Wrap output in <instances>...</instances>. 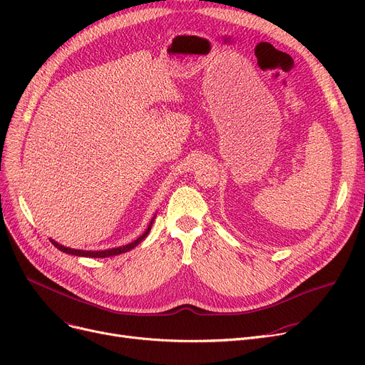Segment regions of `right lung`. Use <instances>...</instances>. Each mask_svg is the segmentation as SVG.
Masks as SVG:
<instances>
[{
  "instance_id": "add662e5",
  "label": "right lung",
  "mask_w": 365,
  "mask_h": 365,
  "mask_svg": "<svg viewBox=\"0 0 365 365\" xmlns=\"http://www.w3.org/2000/svg\"><path fill=\"white\" fill-rule=\"evenodd\" d=\"M150 227H152V222L149 223V226H148V229H146V232H145L143 235H140L136 241H133V242H130V244H127V245H124V247L112 248V250H105V252H84V250H73V248L63 247V245L57 244V242H56V241H53V240H51V242H53V245H54L56 248H59L61 252L68 253V255H73V256H84V257H110V256H117V255L125 253V252L131 250V248L136 247L142 240H145V238H146V235H148V234H149V231H150Z\"/></svg>"
}]
</instances>
